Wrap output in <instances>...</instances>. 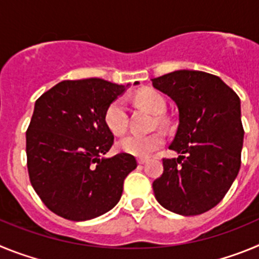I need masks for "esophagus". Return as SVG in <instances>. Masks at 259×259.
Instances as JSON below:
<instances>
[{"mask_svg":"<svg viewBox=\"0 0 259 259\" xmlns=\"http://www.w3.org/2000/svg\"><path fill=\"white\" fill-rule=\"evenodd\" d=\"M137 162H139V164H144L148 162V159H146V158H139V159H137Z\"/></svg>","mask_w":259,"mask_h":259,"instance_id":"esophagus-1","label":"esophagus"}]
</instances>
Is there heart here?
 Masks as SVG:
<instances>
[{
	"instance_id": "1",
	"label": "heart",
	"mask_w": 259,
	"mask_h": 259,
	"mask_svg": "<svg viewBox=\"0 0 259 259\" xmlns=\"http://www.w3.org/2000/svg\"><path fill=\"white\" fill-rule=\"evenodd\" d=\"M136 102L155 115H161L166 110V101L159 93L154 91H145L136 96ZM104 120L106 127L114 135L124 134L128 127V110L123 98L114 100L105 111ZM163 144V136L161 134L139 135L131 134L118 141L119 150L135 157L146 158L153 152L161 148Z\"/></svg>"
}]
</instances>
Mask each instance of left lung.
<instances>
[{
	"instance_id": "left-lung-1",
	"label": "left lung",
	"mask_w": 259,
	"mask_h": 259,
	"mask_svg": "<svg viewBox=\"0 0 259 259\" xmlns=\"http://www.w3.org/2000/svg\"><path fill=\"white\" fill-rule=\"evenodd\" d=\"M153 85L175 101L179 125L163 158V174L153 182L164 209L191 217L217 206L241 166L244 128L240 98L221 77L179 70L153 79Z\"/></svg>"
}]
</instances>
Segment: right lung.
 <instances>
[{
    "mask_svg": "<svg viewBox=\"0 0 259 259\" xmlns=\"http://www.w3.org/2000/svg\"><path fill=\"white\" fill-rule=\"evenodd\" d=\"M124 89L97 77L63 80L36 101L26 132L29 182L62 218L88 221L113 209L137 167L127 153L101 158L114 144L105 111Z\"/></svg>",
    "mask_w": 259,
    "mask_h": 259,
    "instance_id": "right-lung-1",
    "label": "right lung"
}]
</instances>
